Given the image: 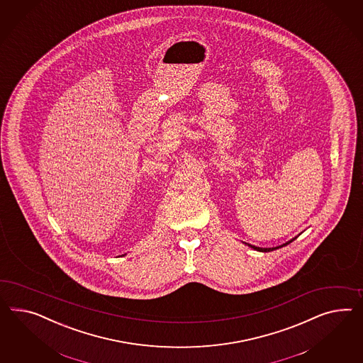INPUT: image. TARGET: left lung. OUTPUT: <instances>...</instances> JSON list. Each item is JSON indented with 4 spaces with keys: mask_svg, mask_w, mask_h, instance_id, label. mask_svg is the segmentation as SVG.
I'll list each match as a JSON object with an SVG mask.
<instances>
[{
    "mask_svg": "<svg viewBox=\"0 0 363 363\" xmlns=\"http://www.w3.org/2000/svg\"><path fill=\"white\" fill-rule=\"evenodd\" d=\"M297 236H294V238H292L291 240L285 242V243H283V245H277V247H269V248H263V247H256V245H250V243H245V245H248V247H251V248H252V250H255V251H259V252H271V251H274V250H277V248H281V247H284V245H289V243H292V242H294V239H296Z\"/></svg>",
    "mask_w": 363,
    "mask_h": 363,
    "instance_id": "left-lung-1",
    "label": "left lung"
}]
</instances>
